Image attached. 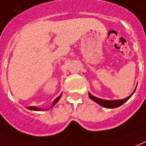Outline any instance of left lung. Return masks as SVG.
I'll use <instances>...</instances> for the list:
<instances>
[{
  "label": "left lung",
  "mask_w": 146,
  "mask_h": 146,
  "mask_svg": "<svg viewBox=\"0 0 146 146\" xmlns=\"http://www.w3.org/2000/svg\"><path fill=\"white\" fill-rule=\"evenodd\" d=\"M136 89V88H135ZM135 90H134V92L132 93V94L135 93ZM132 94L128 96L125 99H123V100H102V99H100V98H97L93 96L91 93H89V96L91 100H93L94 102H96V103H98L99 105L102 106L103 107L108 108V109H113V108H116L120 106L121 105H122L123 103H125L129 99L131 96H132Z\"/></svg>",
  "instance_id": "8db88e82"
}]
</instances>
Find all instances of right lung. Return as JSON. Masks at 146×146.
Listing matches in <instances>:
<instances>
[{"instance_id": "1", "label": "right lung", "mask_w": 146, "mask_h": 146, "mask_svg": "<svg viewBox=\"0 0 146 146\" xmlns=\"http://www.w3.org/2000/svg\"><path fill=\"white\" fill-rule=\"evenodd\" d=\"M60 97H61V95L59 96L58 97H56L55 100H53V104H52V106H54L56 105V103H57L59 100H60ZM52 106H51L50 108H52ZM27 109H28V110H34V111H42V110H49V109H44V110H43V109H42V110H41V109L36 108V107H35V106H29V107H27Z\"/></svg>"}]
</instances>
